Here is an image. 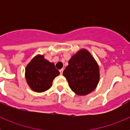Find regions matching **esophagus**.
<instances>
[{
  "label": "esophagus",
  "instance_id": "34e87169",
  "mask_svg": "<svg viewBox=\"0 0 130 130\" xmlns=\"http://www.w3.org/2000/svg\"><path fill=\"white\" fill-rule=\"evenodd\" d=\"M63 71H64V69H61V70H60V75H62V74Z\"/></svg>",
  "mask_w": 130,
  "mask_h": 130
}]
</instances>
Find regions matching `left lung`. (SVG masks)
Wrapping results in <instances>:
<instances>
[{"mask_svg": "<svg viewBox=\"0 0 130 130\" xmlns=\"http://www.w3.org/2000/svg\"><path fill=\"white\" fill-rule=\"evenodd\" d=\"M63 75L72 91L79 96H85L94 90L99 83V66L90 52L83 49L70 59Z\"/></svg>", "mask_w": 130, "mask_h": 130, "instance_id": "left-lung-1", "label": "left lung"}]
</instances>
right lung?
I'll list each match as a JSON object with an SVG mask.
<instances>
[{
    "mask_svg": "<svg viewBox=\"0 0 130 130\" xmlns=\"http://www.w3.org/2000/svg\"><path fill=\"white\" fill-rule=\"evenodd\" d=\"M59 74L54 63L49 62L41 55L34 57L25 68L27 84L36 92H43L50 88L53 79Z\"/></svg>",
    "mask_w": 130,
    "mask_h": 130,
    "instance_id": "obj_1",
    "label": "right lung"
}]
</instances>
